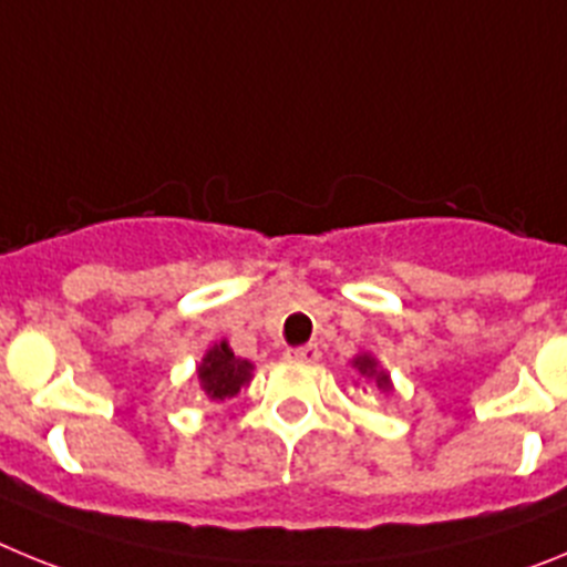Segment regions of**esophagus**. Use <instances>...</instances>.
Instances as JSON below:
<instances>
[{"label":"esophagus","mask_w":567,"mask_h":567,"mask_svg":"<svg viewBox=\"0 0 567 567\" xmlns=\"http://www.w3.org/2000/svg\"><path fill=\"white\" fill-rule=\"evenodd\" d=\"M289 358L300 360V363H318V360H320V349L315 343L298 346V349H289Z\"/></svg>","instance_id":"esophagus-1"}]
</instances>
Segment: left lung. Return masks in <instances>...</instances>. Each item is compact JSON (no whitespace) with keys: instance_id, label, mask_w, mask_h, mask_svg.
I'll use <instances>...</instances> for the list:
<instances>
[{"instance_id":"8db88e82","label":"left lung","mask_w":567,"mask_h":567,"mask_svg":"<svg viewBox=\"0 0 567 567\" xmlns=\"http://www.w3.org/2000/svg\"><path fill=\"white\" fill-rule=\"evenodd\" d=\"M354 365H358V369L363 374H369V378H372V374H378V369H374V365H378V363H374V360L369 358V354H363V358L354 360ZM378 385H380V389H383V392H389V389H392V385H389V374L380 372L378 374Z\"/></svg>"}]
</instances>
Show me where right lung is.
<instances>
[{"label":"right lung","instance_id":"add662e5","mask_svg":"<svg viewBox=\"0 0 567 567\" xmlns=\"http://www.w3.org/2000/svg\"><path fill=\"white\" fill-rule=\"evenodd\" d=\"M252 365L249 360H238L227 349V343L213 346L204 358V363L198 365V380H202L204 392L213 400L233 398L240 392V385H247L252 378Z\"/></svg>","mask_w":567,"mask_h":567}]
</instances>
